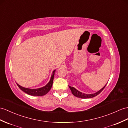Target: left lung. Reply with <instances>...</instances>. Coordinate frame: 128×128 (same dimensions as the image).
<instances>
[{
  "mask_svg": "<svg viewBox=\"0 0 128 128\" xmlns=\"http://www.w3.org/2000/svg\"><path fill=\"white\" fill-rule=\"evenodd\" d=\"M106 85L102 89L99 90V91H97L96 93H91V94H86V93H84L81 92L79 91L78 90H77L76 88H73V87H71V86H69V88H70V90H71L72 94L74 96H76V97L80 98L87 99V98H93V97H94V96L98 95L99 93H100L102 91V90H104V88H105V87L106 86Z\"/></svg>",
  "mask_w": 128,
  "mask_h": 128,
  "instance_id": "8db88e82",
  "label": "left lung"
}]
</instances>
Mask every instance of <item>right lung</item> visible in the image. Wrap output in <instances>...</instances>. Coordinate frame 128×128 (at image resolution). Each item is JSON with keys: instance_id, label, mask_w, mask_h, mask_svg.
I'll return each instance as SVG.
<instances>
[{"instance_id": "1", "label": "right lung", "mask_w": 128, "mask_h": 128, "mask_svg": "<svg viewBox=\"0 0 128 128\" xmlns=\"http://www.w3.org/2000/svg\"><path fill=\"white\" fill-rule=\"evenodd\" d=\"M56 70H54L53 72H52V76L50 79L49 82L48 83L46 84V85L42 87V88H36V89H31L29 88H24V87L21 86L20 85H18L17 83V85L19 87V88L24 92L25 93H27L28 94L33 96H42L46 94L51 89L52 85V82H53V80H54V77L55 75V72Z\"/></svg>"}]
</instances>
